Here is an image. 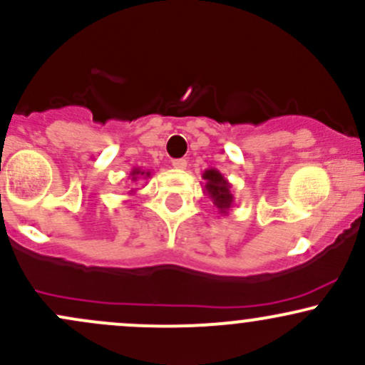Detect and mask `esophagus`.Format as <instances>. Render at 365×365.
Instances as JSON below:
<instances>
[{
  "label": "esophagus",
  "mask_w": 365,
  "mask_h": 365,
  "mask_svg": "<svg viewBox=\"0 0 365 365\" xmlns=\"http://www.w3.org/2000/svg\"><path fill=\"white\" fill-rule=\"evenodd\" d=\"M173 168H176V170H185L187 160L185 159H175L173 160Z\"/></svg>",
  "instance_id": "34e87169"
}]
</instances>
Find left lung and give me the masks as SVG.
<instances>
[{"mask_svg":"<svg viewBox=\"0 0 365 365\" xmlns=\"http://www.w3.org/2000/svg\"><path fill=\"white\" fill-rule=\"evenodd\" d=\"M202 180H205V185L202 190L205 194L212 199L213 206L218 210L220 215H227L229 210L234 206V195L231 192V183L229 180L222 175L220 171L215 170V168H208L202 173Z\"/></svg>","mask_w":365,"mask_h":365,"instance_id":"8db88e82","label":"left lung"}]
</instances>
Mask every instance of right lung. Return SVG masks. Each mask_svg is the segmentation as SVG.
<instances>
[{
  "label": "right lung",
  "instance_id": "add662e5",
  "mask_svg": "<svg viewBox=\"0 0 365 365\" xmlns=\"http://www.w3.org/2000/svg\"><path fill=\"white\" fill-rule=\"evenodd\" d=\"M152 173L148 170H141V168H133V171L129 173V178H131V182H140V180H147L150 178ZM134 189L129 190V194H133Z\"/></svg>",
  "mask_w": 365,
  "mask_h": 365
}]
</instances>
